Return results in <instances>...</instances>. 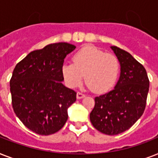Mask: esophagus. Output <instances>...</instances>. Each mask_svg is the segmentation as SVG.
I'll return each instance as SVG.
<instances>
[{
  "label": "esophagus",
  "mask_w": 158,
  "mask_h": 158,
  "mask_svg": "<svg viewBox=\"0 0 158 158\" xmlns=\"http://www.w3.org/2000/svg\"><path fill=\"white\" fill-rule=\"evenodd\" d=\"M77 98L78 99H81V98H84V97H85V95H84V94H82V93H80V92H78L77 93Z\"/></svg>",
  "instance_id": "esophagus-1"
}]
</instances>
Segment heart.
<instances>
[{
    "label": "heart",
    "mask_w": 158,
    "mask_h": 158,
    "mask_svg": "<svg viewBox=\"0 0 158 158\" xmlns=\"http://www.w3.org/2000/svg\"><path fill=\"white\" fill-rule=\"evenodd\" d=\"M120 72V64L112 54L93 46H84L73 56V63H64L61 74L69 88L82 84L84 75L87 86L96 93H105L114 86Z\"/></svg>",
    "instance_id": "b5f03b06"
}]
</instances>
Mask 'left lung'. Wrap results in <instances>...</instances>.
Masks as SVG:
<instances>
[{
  "label": "left lung",
  "mask_w": 158,
  "mask_h": 158,
  "mask_svg": "<svg viewBox=\"0 0 158 158\" xmlns=\"http://www.w3.org/2000/svg\"><path fill=\"white\" fill-rule=\"evenodd\" d=\"M120 62V74L114 89L95 98L90 120L102 134L115 135L129 130L144 111L149 89L146 69L129 52L111 46Z\"/></svg>",
  "instance_id": "obj_1"
}]
</instances>
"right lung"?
Segmentation results:
<instances>
[{
    "label": "right lung",
    "mask_w": 158,
    "mask_h": 158,
    "mask_svg": "<svg viewBox=\"0 0 158 158\" xmlns=\"http://www.w3.org/2000/svg\"><path fill=\"white\" fill-rule=\"evenodd\" d=\"M75 48L67 43L49 44L29 53L14 69L10 81L14 111L36 134H55L68 120L76 93L62 84L61 66Z\"/></svg>",
    "instance_id": "1"
}]
</instances>
